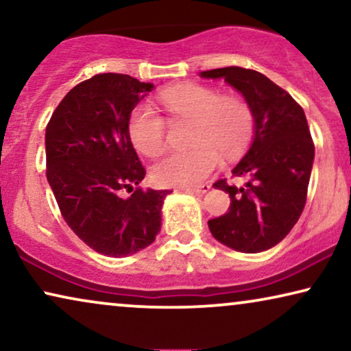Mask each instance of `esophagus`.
Listing matches in <instances>:
<instances>
[{"label":"esophagus","mask_w":351,"mask_h":351,"mask_svg":"<svg viewBox=\"0 0 351 351\" xmlns=\"http://www.w3.org/2000/svg\"><path fill=\"white\" fill-rule=\"evenodd\" d=\"M210 190V185H201V186H195V189H184L185 193H191V195H204Z\"/></svg>","instance_id":"1"}]
</instances>
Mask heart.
<instances>
[{
    "label": "heart",
    "mask_w": 351,
    "mask_h": 351,
    "mask_svg": "<svg viewBox=\"0 0 351 351\" xmlns=\"http://www.w3.org/2000/svg\"><path fill=\"white\" fill-rule=\"evenodd\" d=\"M160 104L172 119H193L190 150L169 152L152 167L158 185L190 189L208 179L220 166V153L238 156L252 136L251 108L237 97H220L209 86L186 83L162 90ZM129 137L143 155H155L165 145V119L150 105L141 104L129 118Z\"/></svg>",
    "instance_id": "1"
}]
</instances>
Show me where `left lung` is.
Returning a JSON list of instances; mask_svg holds the SVG:
<instances>
[{"label": "left lung", "mask_w": 351, "mask_h": 351, "mask_svg": "<svg viewBox=\"0 0 351 351\" xmlns=\"http://www.w3.org/2000/svg\"><path fill=\"white\" fill-rule=\"evenodd\" d=\"M201 78L225 80L246 100L254 117V136L233 176L247 177L243 186L215 182L230 195L225 215L209 220L213 237L238 252L256 254L286 238L304 210L315 145L299 104L265 75L241 66L201 71Z\"/></svg>", "instance_id": "left-lung-1"}]
</instances>
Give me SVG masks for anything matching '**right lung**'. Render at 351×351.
Wrapping results in <instances>:
<instances>
[{
    "label": "right lung",
    "mask_w": 351,
    "mask_h": 351,
    "mask_svg": "<svg viewBox=\"0 0 351 351\" xmlns=\"http://www.w3.org/2000/svg\"><path fill=\"white\" fill-rule=\"evenodd\" d=\"M155 89L129 75H95L75 86L46 128V176L65 222L107 257L132 256L155 241L171 190L142 189L145 177L129 118ZM132 191L123 197L124 191Z\"/></svg>",
    "instance_id": "right-lung-1"
}]
</instances>
